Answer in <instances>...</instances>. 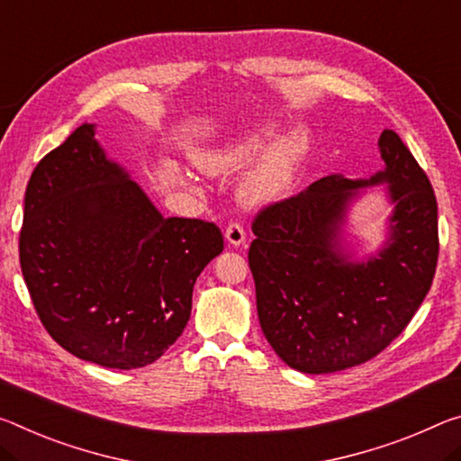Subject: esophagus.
I'll list each match as a JSON object with an SVG mask.
<instances>
[{"label": "esophagus", "mask_w": 461, "mask_h": 461, "mask_svg": "<svg viewBox=\"0 0 461 461\" xmlns=\"http://www.w3.org/2000/svg\"><path fill=\"white\" fill-rule=\"evenodd\" d=\"M225 240H228L230 246H242L246 242V231L240 223H230L228 230H225Z\"/></svg>", "instance_id": "34e87169"}]
</instances>
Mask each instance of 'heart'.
<instances>
[{
    "mask_svg": "<svg viewBox=\"0 0 461 461\" xmlns=\"http://www.w3.org/2000/svg\"><path fill=\"white\" fill-rule=\"evenodd\" d=\"M276 135L275 125H257L191 148L193 164L213 178H228L244 172L260 157L238 186V194L248 207H262L287 199L294 191L299 170L310 149V131L295 125ZM269 149L267 150L266 148Z\"/></svg>",
    "mask_w": 461,
    "mask_h": 461,
    "instance_id": "1",
    "label": "heart"
}]
</instances>
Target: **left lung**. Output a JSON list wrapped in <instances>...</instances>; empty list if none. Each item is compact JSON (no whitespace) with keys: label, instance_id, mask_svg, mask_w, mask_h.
<instances>
[{"label":"left lung","instance_id":"obj_1","mask_svg":"<svg viewBox=\"0 0 461 461\" xmlns=\"http://www.w3.org/2000/svg\"><path fill=\"white\" fill-rule=\"evenodd\" d=\"M377 145L382 170L365 178L332 174L265 209L252 225L257 240L248 262L260 328L302 374H334L382 353L433 283L439 254L433 188L398 133L384 129ZM367 192H384L393 211L383 244L359 255L346 225Z\"/></svg>","mask_w":461,"mask_h":461}]
</instances>
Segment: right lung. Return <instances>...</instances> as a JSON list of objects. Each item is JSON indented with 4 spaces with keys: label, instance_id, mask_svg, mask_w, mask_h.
Returning a JSON list of instances; mask_svg holds the SVG:
<instances>
[{
    "label": "right lung",
    "instance_id": "right-lung-1",
    "mask_svg": "<svg viewBox=\"0 0 461 461\" xmlns=\"http://www.w3.org/2000/svg\"><path fill=\"white\" fill-rule=\"evenodd\" d=\"M221 250L217 225L159 213L90 122L28 180L22 275L42 326L77 359L111 369L159 359L191 318L196 276Z\"/></svg>",
    "mask_w": 461,
    "mask_h": 461
}]
</instances>
